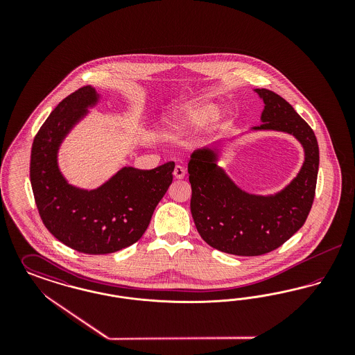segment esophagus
Segmentation results:
<instances>
[{
	"label": "esophagus",
	"instance_id": "esophagus-1",
	"mask_svg": "<svg viewBox=\"0 0 355 355\" xmlns=\"http://www.w3.org/2000/svg\"><path fill=\"white\" fill-rule=\"evenodd\" d=\"M173 174H174V177H175L177 180H182V178L185 177V169H184L181 165H177V166L174 168Z\"/></svg>",
	"mask_w": 355,
	"mask_h": 355
}]
</instances>
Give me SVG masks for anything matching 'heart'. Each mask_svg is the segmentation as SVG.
<instances>
[{"mask_svg":"<svg viewBox=\"0 0 355 355\" xmlns=\"http://www.w3.org/2000/svg\"><path fill=\"white\" fill-rule=\"evenodd\" d=\"M216 107L211 103L198 101L185 106L174 119L170 121V128L175 133H182L187 128L203 123L209 119H217Z\"/></svg>","mask_w":355,"mask_h":355,"instance_id":"heart-1","label":"heart"}]
</instances>
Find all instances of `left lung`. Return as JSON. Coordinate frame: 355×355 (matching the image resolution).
I'll return each mask as SVG.
<instances>
[{
    "instance_id": "obj_1",
    "label": "left lung",
    "mask_w": 355,
    "mask_h": 355,
    "mask_svg": "<svg viewBox=\"0 0 355 355\" xmlns=\"http://www.w3.org/2000/svg\"><path fill=\"white\" fill-rule=\"evenodd\" d=\"M255 92L265 109L263 123L254 129L286 132L304 145V166L291 184L271 197L250 196L214 164L211 150L194 153L187 165L190 210L200 236L211 248L241 257L270 253L304 226L314 201L320 166L318 142L309 123L277 93L268 89Z\"/></svg>"
}]
</instances>
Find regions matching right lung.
I'll return each mask as SVG.
<instances>
[{
    "label": "right lung",
    "mask_w": 355,
    "mask_h": 355,
    "mask_svg": "<svg viewBox=\"0 0 355 355\" xmlns=\"http://www.w3.org/2000/svg\"><path fill=\"white\" fill-rule=\"evenodd\" d=\"M97 101L84 86L60 102L34 137L31 184L45 227L60 242L85 254H109L137 242L148 229L155 206L173 181L174 162L152 170L123 168L97 190L68 185L55 154L69 129Z\"/></svg>",
    "instance_id": "add662e5"
}]
</instances>
